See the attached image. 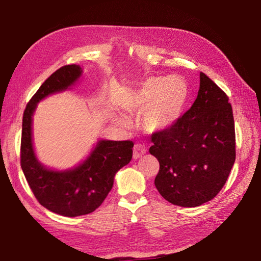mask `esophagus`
<instances>
[{
    "instance_id": "esophagus-1",
    "label": "esophagus",
    "mask_w": 261,
    "mask_h": 261,
    "mask_svg": "<svg viewBox=\"0 0 261 261\" xmlns=\"http://www.w3.org/2000/svg\"><path fill=\"white\" fill-rule=\"evenodd\" d=\"M146 147L144 146V145L141 144H136L134 146V159L137 160V159H139L144 155L145 153H146Z\"/></svg>"
}]
</instances>
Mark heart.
I'll return each instance as SVG.
<instances>
[{
    "label": "heart",
    "mask_w": 261,
    "mask_h": 261,
    "mask_svg": "<svg viewBox=\"0 0 261 261\" xmlns=\"http://www.w3.org/2000/svg\"><path fill=\"white\" fill-rule=\"evenodd\" d=\"M188 99V86L178 77H151L143 83L127 103V109L141 113V124L149 132L166 130L178 120ZM122 125L127 118L118 117Z\"/></svg>",
    "instance_id": "1"
}]
</instances>
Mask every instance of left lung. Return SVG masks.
<instances>
[{"instance_id":"1","label":"left lung","mask_w":261,"mask_h":261,"mask_svg":"<svg viewBox=\"0 0 261 261\" xmlns=\"http://www.w3.org/2000/svg\"><path fill=\"white\" fill-rule=\"evenodd\" d=\"M151 139L149 153L160 163L154 184L161 196L182 207L205 204L226 184L236 159L229 98L200 72L191 108L168 129L154 132Z\"/></svg>"}]
</instances>
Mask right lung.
<instances>
[{
    "label": "right lung",
    "mask_w": 261,
    "mask_h": 261,
    "mask_svg": "<svg viewBox=\"0 0 261 261\" xmlns=\"http://www.w3.org/2000/svg\"><path fill=\"white\" fill-rule=\"evenodd\" d=\"M76 64L64 65L48 77L26 106L23 115L20 166L33 194L53 213L63 216L90 214L102 204L113 188L115 174L131 161V140H99L93 151L73 169H48L38 161L32 143V116L46 96L68 90L82 76Z\"/></svg>",
    "instance_id": "obj_1"
}]
</instances>
